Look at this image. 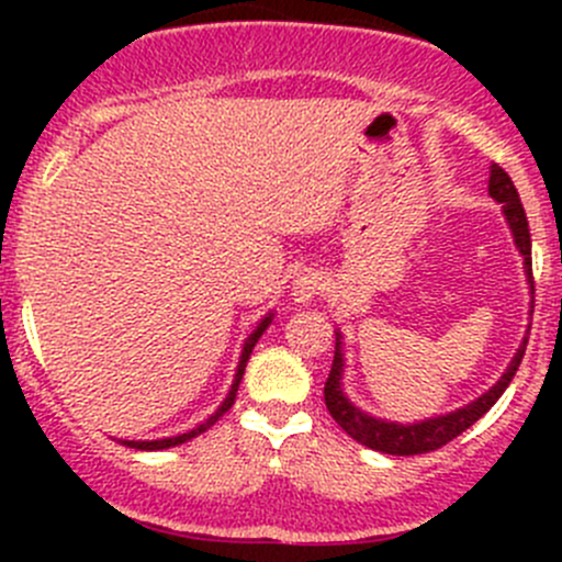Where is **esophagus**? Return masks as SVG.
I'll return each mask as SVG.
<instances>
[{"label": "esophagus", "instance_id": "esophagus-1", "mask_svg": "<svg viewBox=\"0 0 562 562\" xmlns=\"http://www.w3.org/2000/svg\"><path fill=\"white\" fill-rule=\"evenodd\" d=\"M323 291V277L313 269H304L293 277L291 296L296 304H310Z\"/></svg>", "mask_w": 562, "mask_h": 562}]
</instances>
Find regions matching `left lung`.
<instances>
[{"mask_svg":"<svg viewBox=\"0 0 562 562\" xmlns=\"http://www.w3.org/2000/svg\"><path fill=\"white\" fill-rule=\"evenodd\" d=\"M490 195L501 203L503 217H506L508 228H512L514 245H517L519 255L525 258V274L527 285H530L532 293V260H530V228H527V217L522 201H519V192L514 187L512 176L503 171L501 166H490ZM532 307V302H530ZM532 315V310H530ZM337 334V348H334V364L331 372H328L326 389H323V396H326V407L331 413L334 422L345 429L353 440H359L367 449L383 451V454L394 457H413V454H427V451L440 449L449 440H454L457 435H462L464 429L473 427L497 400H501L503 391L508 389V383L517 375L519 364H522V356L527 348V334H530V326H527V334L519 342L517 353H514L512 364L506 367V372L501 375V381L495 383L490 391H484L481 396H475L473 402H468L464 407H457V411L443 413V416L424 418V422L402 424V422H389V418H378L364 413L361 407H356L353 402L345 396L342 389V375H345V353H342V331Z\"/></svg>","mask_w":562,"mask_h":562,"instance_id":"obj_1","label":"left lung"}]
</instances>
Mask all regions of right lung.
<instances>
[{
  "label": "right lung",
  "instance_id": "add662e5",
  "mask_svg": "<svg viewBox=\"0 0 562 562\" xmlns=\"http://www.w3.org/2000/svg\"><path fill=\"white\" fill-rule=\"evenodd\" d=\"M271 321H274V313H269L266 317H260L258 326H255L252 334H249V337L245 339V345H241L239 364H236L234 383H231V389H228V394H225V400L220 402V407L212 413V416L206 418V422H201L195 429H190V432L173 435V438H160V440H122V443L130 446V449H135V451H162V449H173V446L187 443V440H192V438H198V435H201V432H206V429L212 427V424L217 422V418H223L225 411H231V405H234L236 391H239L241 375H245V367H247V361H249V353H252V348H255V342H258V339H260V334H263L266 328L271 326Z\"/></svg>",
  "mask_w": 562,
  "mask_h": 562
}]
</instances>
